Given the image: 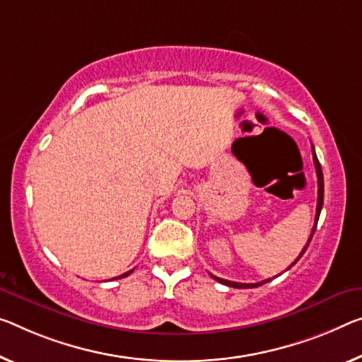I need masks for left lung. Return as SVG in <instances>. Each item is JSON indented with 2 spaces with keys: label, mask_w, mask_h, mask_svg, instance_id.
<instances>
[{
  "label": "left lung",
  "mask_w": 362,
  "mask_h": 362,
  "mask_svg": "<svg viewBox=\"0 0 362 362\" xmlns=\"http://www.w3.org/2000/svg\"><path fill=\"white\" fill-rule=\"evenodd\" d=\"M313 158H314V165H315V173H317V185H319V191H317V210H315L314 226H313V233H310V236H309V239H308V244H305V246L303 247V251H301V254H299V257H298L296 260H294V262H293L290 267H293L294 264H296L298 260L303 257V254L305 252V249H308L309 243H310V239H313L314 233H315L317 221H319V216H320L322 205H324V175H322V168H320V163H319V160H317V155H315L314 146H313ZM290 267H288V269H290ZM210 276H212L214 280L220 281V283H223V285H226V286H231V288H257V286H260V285H264V283L270 281V280H264V281H259V283H236V281L223 280V278H218V276H215V275H212V274H210Z\"/></svg>",
  "instance_id": "1"
}]
</instances>
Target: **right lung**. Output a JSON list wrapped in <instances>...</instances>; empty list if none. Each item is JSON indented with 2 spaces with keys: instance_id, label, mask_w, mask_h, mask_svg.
I'll list each match as a JSON object with an SVG mask.
<instances>
[{
  "instance_id": "obj_1",
  "label": "right lung",
  "mask_w": 362,
  "mask_h": 362,
  "mask_svg": "<svg viewBox=\"0 0 362 362\" xmlns=\"http://www.w3.org/2000/svg\"><path fill=\"white\" fill-rule=\"evenodd\" d=\"M132 274V270H129V272H126V274H123V275H119V276H116V278H113V280H118V278H124V276H127V275H131Z\"/></svg>"
}]
</instances>
